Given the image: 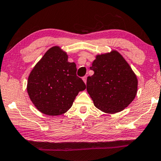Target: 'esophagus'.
Wrapping results in <instances>:
<instances>
[{"label": "esophagus", "instance_id": "esophagus-1", "mask_svg": "<svg viewBox=\"0 0 161 161\" xmlns=\"http://www.w3.org/2000/svg\"><path fill=\"white\" fill-rule=\"evenodd\" d=\"M86 76H84V77H82V79H83V80H84V83H85V84H86Z\"/></svg>", "mask_w": 161, "mask_h": 161}]
</instances>
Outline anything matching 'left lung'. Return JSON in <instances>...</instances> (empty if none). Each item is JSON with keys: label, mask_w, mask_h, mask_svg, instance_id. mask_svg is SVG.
I'll list each match as a JSON object with an SVG mask.
<instances>
[{"label": "left lung", "mask_w": 161, "mask_h": 161, "mask_svg": "<svg viewBox=\"0 0 161 161\" xmlns=\"http://www.w3.org/2000/svg\"><path fill=\"white\" fill-rule=\"evenodd\" d=\"M87 77L86 90L94 105L103 112L115 114L127 108L137 92V78L116 51L98 55Z\"/></svg>", "instance_id": "obj_1"}]
</instances>
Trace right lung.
I'll return each mask as SVG.
<instances>
[{"mask_svg":"<svg viewBox=\"0 0 161 161\" xmlns=\"http://www.w3.org/2000/svg\"><path fill=\"white\" fill-rule=\"evenodd\" d=\"M75 63L68 62L60 47L49 49L29 75L27 92L35 107L42 114L58 116L72 106L86 84L76 75Z\"/></svg>","mask_w":161,"mask_h":161,"instance_id":"right-lung-1","label":"right lung"}]
</instances>
